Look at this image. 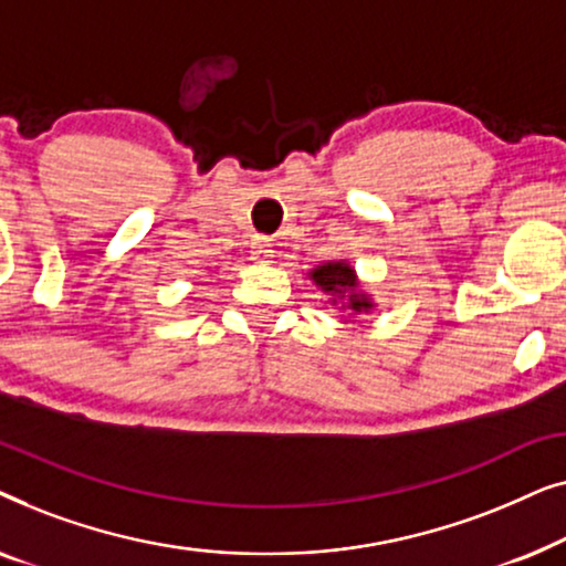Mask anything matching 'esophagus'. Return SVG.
I'll list each match as a JSON object with an SVG mask.
<instances>
[{
    "instance_id": "esophagus-1",
    "label": "esophagus",
    "mask_w": 566,
    "mask_h": 566,
    "mask_svg": "<svg viewBox=\"0 0 566 566\" xmlns=\"http://www.w3.org/2000/svg\"><path fill=\"white\" fill-rule=\"evenodd\" d=\"M252 260H258V262H268L270 258H273V244H270V239L268 237H258L252 242Z\"/></svg>"
}]
</instances>
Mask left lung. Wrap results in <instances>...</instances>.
<instances>
[{"label":"left lung","instance_id":"obj_1","mask_svg":"<svg viewBox=\"0 0 566 566\" xmlns=\"http://www.w3.org/2000/svg\"><path fill=\"white\" fill-rule=\"evenodd\" d=\"M312 281L319 285L324 293H332L335 298L347 296V308L353 312H363V308H370V301L363 296V293H355V275L350 265L345 262H327V265L316 268L312 273Z\"/></svg>","mask_w":566,"mask_h":566}]
</instances>
